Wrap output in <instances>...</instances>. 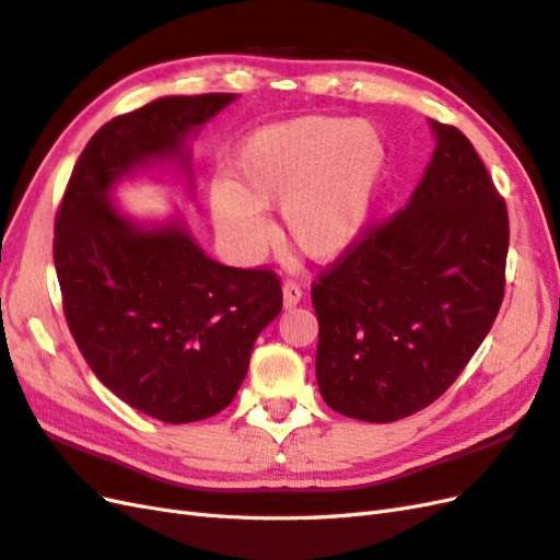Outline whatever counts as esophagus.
Instances as JSON below:
<instances>
[{"label":"esophagus","instance_id":"obj_1","mask_svg":"<svg viewBox=\"0 0 560 560\" xmlns=\"http://www.w3.org/2000/svg\"><path fill=\"white\" fill-rule=\"evenodd\" d=\"M300 300H303V289H300V283L285 279L283 281V305L285 307H295Z\"/></svg>","mask_w":560,"mask_h":560}]
</instances>
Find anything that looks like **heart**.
Instances as JSON below:
<instances>
[{"label": "heart", "mask_w": 560, "mask_h": 560, "mask_svg": "<svg viewBox=\"0 0 560 560\" xmlns=\"http://www.w3.org/2000/svg\"><path fill=\"white\" fill-rule=\"evenodd\" d=\"M388 147L369 120L307 116L262 127L241 143L226 182L210 191L214 226L243 255L265 241L262 212L279 206V236L312 260L346 253L369 220Z\"/></svg>", "instance_id": "obj_1"}]
</instances>
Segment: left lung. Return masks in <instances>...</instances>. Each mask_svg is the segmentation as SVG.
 I'll list each match as a JSON object with an SVG mask.
<instances>
[{
	"instance_id": "8db88e82",
	"label": "left lung",
	"mask_w": 560,
	"mask_h": 560,
	"mask_svg": "<svg viewBox=\"0 0 560 560\" xmlns=\"http://www.w3.org/2000/svg\"><path fill=\"white\" fill-rule=\"evenodd\" d=\"M438 147L405 210L362 229L312 283L317 383L342 417L390 423L450 388L497 319L509 212L468 137Z\"/></svg>"
}]
</instances>
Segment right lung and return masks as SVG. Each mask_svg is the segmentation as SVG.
Here are the masks:
<instances>
[{
	"mask_svg": "<svg viewBox=\"0 0 560 560\" xmlns=\"http://www.w3.org/2000/svg\"><path fill=\"white\" fill-rule=\"evenodd\" d=\"M236 94L165 96L108 120L73 167L54 222L63 314L84 362L122 402L165 423L220 413L283 305L267 267L210 260L172 222L141 229L108 203L127 172L184 155L191 130Z\"/></svg>",
	"mask_w": 560,
	"mask_h": 560,
	"instance_id": "right-lung-1",
	"label": "right lung"
}]
</instances>
